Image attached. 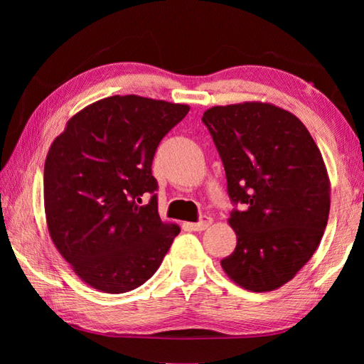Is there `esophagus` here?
I'll return each instance as SVG.
<instances>
[{
	"instance_id": "34e87169",
	"label": "esophagus",
	"mask_w": 364,
	"mask_h": 364,
	"mask_svg": "<svg viewBox=\"0 0 364 364\" xmlns=\"http://www.w3.org/2000/svg\"><path fill=\"white\" fill-rule=\"evenodd\" d=\"M211 223H213V219L208 218V215H205V218H202V220H200V222L189 223V227H191V230H194V231H203V230L210 227Z\"/></svg>"
}]
</instances>
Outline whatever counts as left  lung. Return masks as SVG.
Wrapping results in <instances>:
<instances>
[{"instance_id":"8db88e82","label":"left lung","mask_w":364,"mask_h":364,"mask_svg":"<svg viewBox=\"0 0 364 364\" xmlns=\"http://www.w3.org/2000/svg\"><path fill=\"white\" fill-rule=\"evenodd\" d=\"M203 123L218 146L233 203L236 249L220 261L237 286L267 292L292 280L318 249L330 211V178L299 117L272 103L213 106Z\"/></svg>"}]
</instances>
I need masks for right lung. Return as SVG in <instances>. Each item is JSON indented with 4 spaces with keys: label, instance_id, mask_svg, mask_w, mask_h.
Listing matches in <instances>:
<instances>
[{
    "label": "right lung",
    "instance_id": "obj_1",
    "mask_svg": "<svg viewBox=\"0 0 364 364\" xmlns=\"http://www.w3.org/2000/svg\"><path fill=\"white\" fill-rule=\"evenodd\" d=\"M188 105L114 95L68 119L45 159L43 203L53 244L90 288L136 289L156 272L180 233L162 222L151 162Z\"/></svg>",
    "mask_w": 364,
    "mask_h": 364
}]
</instances>
